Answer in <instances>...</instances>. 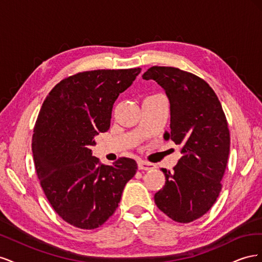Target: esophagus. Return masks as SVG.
I'll return each instance as SVG.
<instances>
[{"instance_id":"esophagus-1","label":"esophagus","mask_w":262,"mask_h":262,"mask_svg":"<svg viewBox=\"0 0 262 262\" xmlns=\"http://www.w3.org/2000/svg\"><path fill=\"white\" fill-rule=\"evenodd\" d=\"M138 167L141 170H152L155 168V165L152 163H148L145 161H139L138 163Z\"/></svg>"}]
</instances>
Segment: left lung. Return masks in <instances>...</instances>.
Segmentation results:
<instances>
[{
  "mask_svg": "<svg viewBox=\"0 0 262 262\" xmlns=\"http://www.w3.org/2000/svg\"><path fill=\"white\" fill-rule=\"evenodd\" d=\"M161 85L170 104V131L164 139L180 145L173 170L162 168L165 186L154 200L166 215L190 223L215 203L226 169L229 130L216 94L201 77L171 67H152L142 75Z\"/></svg>",
  "mask_w": 262,
  "mask_h": 262,
  "instance_id": "1",
  "label": "left lung"
}]
</instances>
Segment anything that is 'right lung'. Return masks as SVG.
<instances>
[{
	"mask_svg": "<svg viewBox=\"0 0 262 262\" xmlns=\"http://www.w3.org/2000/svg\"><path fill=\"white\" fill-rule=\"evenodd\" d=\"M141 69L94 70L71 75L43 100L31 149L39 182L53 210L67 223L94 229L113 215L137 162L120 157L104 165L92 155L94 137L110 126L119 94Z\"/></svg>",
	"mask_w": 262,
	"mask_h": 262,
	"instance_id": "right-lung-1",
	"label": "right lung"
}]
</instances>
